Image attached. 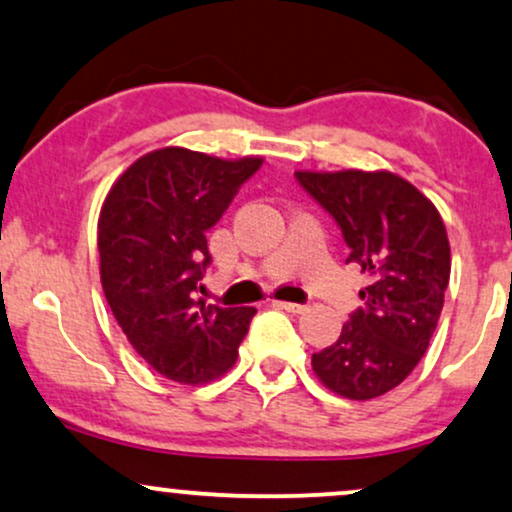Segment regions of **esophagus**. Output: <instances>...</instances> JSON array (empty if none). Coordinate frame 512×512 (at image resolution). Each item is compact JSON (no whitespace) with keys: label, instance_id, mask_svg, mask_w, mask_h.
Here are the masks:
<instances>
[{"label":"esophagus","instance_id":"esophagus-1","mask_svg":"<svg viewBox=\"0 0 512 512\" xmlns=\"http://www.w3.org/2000/svg\"><path fill=\"white\" fill-rule=\"evenodd\" d=\"M275 308H282L287 313H304L306 306L304 304H292V301H273Z\"/></svg>","mask_w":512,"mask_h":512}]
</instances>
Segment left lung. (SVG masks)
<instances>
[{
	"mask_svg": "<svg viewBox=\"0 0 512 512\" xmlns=\"http://www.w3.org/2000/svg\"><path fill=\"white\" fill-rule=\"evenodd\" d=\"M294 178L342 230L346 263L370 275L363 306L337 342L313 353V370L334 394L375 399L406 380L437 330L451 275L444 220L425 194L387 170H299Z\"/></svg>",
	"mask_w": 512,
	"mask_h": 512,
	"instance_id": "1",
	"label": "left lung"
}]
</instances>
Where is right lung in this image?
<instances>
[{"mask_svg":"<svg viewBox=\"0 0 512 512\" xmlns=\"http://www.w3.org/2000/svg\"><path fill=\"white\" fill-rule=\"evenodd\" d=\"M261 163L166 147L132 163L104 201L106 301L135 351L168 380H216L237 361L256 308L206 306L197 289L211 266L206 232Z\"/></svg>","mask_w":512,"mask_h":512,"instance_id":"obj_1","label":"right lung"}]
</instances>
